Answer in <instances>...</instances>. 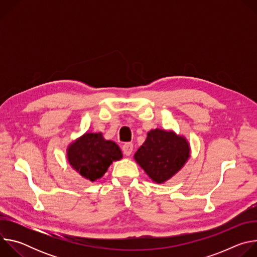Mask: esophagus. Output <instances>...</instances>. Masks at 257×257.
Instances as JSON below:
<instances>
[{
    "mask_svg": "<svg viewBox=\"0 0 257 257\" xmlns=\"http://www.w3.org/2000/svg\"><path fill=\"white\" fill-rule=\"evenodd\" d=\"M122 150H123L124 155L127 156V157H129V156L132 154V152H133V144H132L131 142H127V143H125V144L123 145Z\"/></svg>",
    "mask_w": 257,
    "mask_h": 257,
    "instance_id": "esophagus-1",
    "label": "esophagus"
}]
</instances>
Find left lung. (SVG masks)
Listing matches in <instances>:
<instances>
[{"label":"left lung","instance_id":"obj_1","mask_svg":"<svg viewBox=\"0 0 257 257\" xmlns=\"http://www.w3.org/2000/svg\"><path fill=\"white\" fill-rule=\"evenodd\" d=\"M190 158V144L185 136L173 130L152 129L134 155L135 162L158 184L174 177Z\"/></svg>","mask_w":257,"mask_h":257}]
</instances>
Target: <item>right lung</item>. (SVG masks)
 Instances as JSON below:
<instances>
[{
  "mask_svg": "<svg viewBox=\"0 0 257 257\" xmlns=\"http://www.w3.org/2000/svg\"><path fill=\"white\" fill-rule=\"evenodd\" d=\"M66 153L72 169L90 182L100 179L113 162L123 158L119 145L104 139L101 132H85L68 145Z\"/></svg>",
  "mask_w": 257,
  "mask_h": 257,
  "instance_id": "1",
  "label": "right lung"
}]
</instances>
